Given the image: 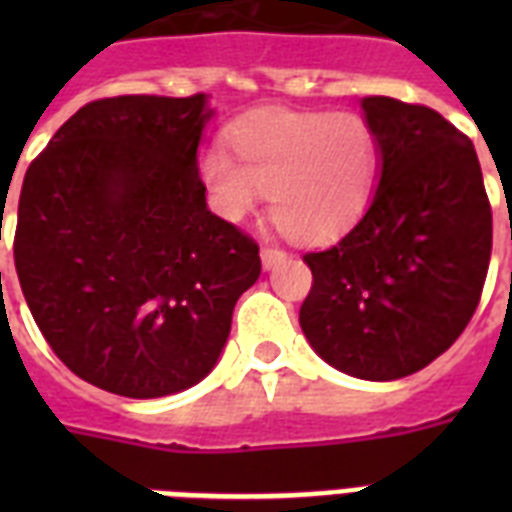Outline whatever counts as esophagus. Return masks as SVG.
<instances>
[{
	"instance_id": "1",
	"label": "esophagus",
	"mask_w": 512,
	"mask_h": 512,
	"mask_svg": "<svg viewBox=\"0 0 512 512\" xmlns=\"http://www.w3.org/2000/svg\"><path fill=\"white\" fill-rule=\"evenodd\" d=\"M260 257H263V268H265V271H271V268H276V265L287 260V252H284V249H281V247H263Z\"/></svg>"
}]
</instances>
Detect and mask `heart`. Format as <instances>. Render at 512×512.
I'll return each mask as SVG.
<instances>
[{"label": "heart", "instance_id": "1", "mask_svg": "<svg viewBox=\"0 0 512 512\" xmlns=\"http://www.w3.org/2000/svg\"><path fill=\"white\" fill-rule=\"evenodd\" d=\"M207 148L199 175L228 220L252 215L268 191L273 225L300 244H327L364 217L382 167L380 135L356 111H257Z\"/></svg>", "mask_w": 512, "mask_h": 512}]
</instances>
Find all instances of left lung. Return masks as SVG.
Returning <instances> with one entry per match:
<instances>
[{
	"instance_id": "1",
	"label": "left lung",
	"mask_w": 512,
	"mask_h": 512,
	"mask_svg": "<svg viewBox=\"0 0 512 512\" xmlns=\"http://www.w3.org/2000/svg\"><path fill=\"white\" fill-rule=\"evenodd\" d=\"M361 108L380 135V185L337 244L303 257L300 327L327 364L385 382L420 372L473 319L492 204L476 148L438 111L382 95Z\"/></svg>"
}]
</instances>
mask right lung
<instances>
[{
	"label": "right lung",
	"mask_w": 512,
	"mask_h": 512,
	"mask_svg": "<svg viewBox=\"0 0 512 512\" xmlns=\"http://www.w3.org/2000/svg\"><path fill=\"white\" fill-rule=\"evenodd\" d=\"M207 95L79 108L23 177L15 271L55 356L95 388L159 398L204 380L260 247L207 209Z\"/></svg>",
	"instance_id": "obj_1"
}]
</instances>
